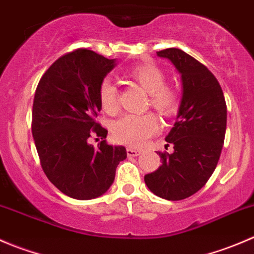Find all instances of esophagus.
<instances>
[{"mask_svg":"<svg viewBox=\"0 0 254 254\" xmlns=\"http://www.w3.org/2000/svg\"><path fill=\"white\" fill-rule=\"evenodd\" d=\"M141 153V151L136 150V148H127V155L130 157H135V156H139Z\"/></svg>","mask_w":254,"mask_h":254,"instance_id":"esophagus-1","label":"esophagus"}]
</instances>
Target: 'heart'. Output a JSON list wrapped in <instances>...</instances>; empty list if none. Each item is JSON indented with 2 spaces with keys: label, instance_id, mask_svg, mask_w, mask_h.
<instances>
[{
  "label": "heart",
  "instance_id": "obj_1",
  "mask_svg": "<svg viewBox=\"0 0 254 254\" xmlns=\"http://www.w3.org/2000/svg\"><path fill=\"white\" fill-rule=\"evenodd\" d=\"M129 76L148 92L147 104L165 117L173 115L178 108L179 97L173 87L166 84V75L160 67L142 64L132 67ZM99 102L103 111L115 114L119 109L118 88L109 78L102 79L99 84ZM160 130V122L152 113L141 115L127 114L113 124V139L127 146L145 145Z\"/></svg>",
  "mask_w": 254,
  "mask_h": 254
}]
</instances>
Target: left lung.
<instances>
[{
  "label": "left lung",
  "instance_id": "left-lung-1",
  "mask_svg": "<svg viewBox=\"0 0 254 254\" xmlns=\"http://www.w3.org/2000/svg\"><path fill=\"white\" fill-rule=\"evenodd\" d=\"M157 55L181 73L183 96L175 127L166 136L175 151L158 152L162 165L145 176V183L160 198L182 200L203 188L216 168L226 132V102L216 77L193 56L177 48Z\"/></svg>",
  "mask_w": 254,
  "mask_h": 254
}]
</instances>
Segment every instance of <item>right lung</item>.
Instances as JSON below:
<instances>
[{
  "mask_svg": "<svg viewBox=\"0 0 254 254\" xmlns=\"http://www.w3.org/2000/svg\"><path fill=\"white\" fill-rule=\"evenodd\" d=\"M114 66V60L76 49L60 56L35 89L32 134L40 165L49 181L73 199L106 193L127 158L124 146L109 145L108 130L97 122L99 84ZM92 136L102 139L97 149L88 143Z\"/></svg>",
  "mask_w": 254,
  "mask_h": 254,
  "instance_id": "obj_1",
  "label": "right lung"
}]
</instances>
